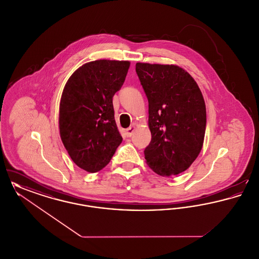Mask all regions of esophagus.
Segmentation results:
<instances>
[{"label": "esophagus", "mask_w": 259, "mask_h": 259, "mask_svg": "<svg viewBox=\"0 0 259 259\" xmlns=\"http://www.w3.org/2000/svg\"><path fill=\"white\" fill-rule=\"evenodd\" d=\"M134 131H135V126H134V125H132V126H130L129 128H127V129H126L125 134H126L127 137H131V136L133 135Z\"/></svg>", "instance_id": "obj_1"}]
</instances>
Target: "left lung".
<instances>
[{
    "label": "left lung",
    "instance_id": "left-lung-1",
    "mask_svg": "<svg viewBox=\"0 0 259 259\" xmlns=\"http://www.w3.org/2000/svg\"><path fill=\"white\" fill-rule=\"evenodd\" d=\"M136 73L148 101L151 141L148 166L160 176L185 172L197 158L206 131V106L193 77L175 65L137 63Z\"/></svg>",
    "mask_w": 259,
    "mask_h": 259
}]
</instances>
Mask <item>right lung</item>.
<instances>
[{"label":"right lung","instance_id":"obj_1","mask_svg":"<svg viewBox=\"0 0 259 259\" xmlns=\"http://www.w3.org/2000/svg\"><path fill=\"white\" fill-rule=\"evenodd\" d=\"M129 67L128 61L89 62L64 87L59 109L62 142L72 160L87 172L105 168L122 142L112 97L123 85Z\"/></svg>","mask_w":259,"mask_h":259}]
</instances>
